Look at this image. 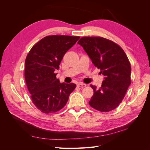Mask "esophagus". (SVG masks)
Here are the masks:
<instances>
[{
  "label": "esophagus",
  "instance_id": "1",
  "mask_svg": "<svg viewBox=\"0 0 150 150\" xmlns=\"http://www.w3.org/2000/svg\"><path fill=\"white\" fill-rule=\"evenodd\" d=\"M77 86H78V87H81V88H84V87H86V84H84V83H78V84H77Z\"/></svg>",
  "mask_w": 150,
  "mask_h": 150
}]
</instances>
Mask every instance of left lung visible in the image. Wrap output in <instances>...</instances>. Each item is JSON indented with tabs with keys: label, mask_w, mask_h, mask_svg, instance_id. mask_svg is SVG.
I'll return each instance as SVG.
<instances>
[{
	"label": "left lung",
	"mask_w": 150,
	"mask_h": 150,
	"mask_svg": "<svg viewBox=\"0 0 150 150\" xmlns=\"http://www.w3.org/2000/svg\"><path fill=\"white\" fill-rule=\"evenodd\" d=\"M78 44L104 76L99 88L90 85L94 94L89 105L99 111H112L119 106L131 84V68L128 57L120 46L103 38L83 37Z\"/></svg>",
	"instance_id": "obj_1"
}]
</instances>
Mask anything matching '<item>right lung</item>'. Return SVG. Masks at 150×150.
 <instances>
[{
	"label": "right lung",
	"mask_w": 150,
	"mask_h": 150,
	"mask_svg": "<svg viewBox=\"0 0 150 150\" xmlns=\"http://www.w3.org/2000/svg\"><path fill=\"white\" fill-rule=\"evenodd\" d=\"M79 36L49 35L31 48L25 61V80L34 105L44 113L55 112L64 107L74 83H60L54 71L59 68L66 52Z\"/></svg>",
	"instance_id": "right-lung-1"
}]
</instances>
